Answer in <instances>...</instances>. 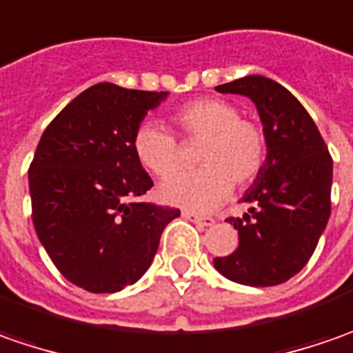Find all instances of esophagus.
<instances>
[{"label":"esophagus","instance_id":"esophagus-1","mask_svg":"<svg viewBox=\"0 0 353 353\" xmlns=\"http://www.w3.org/2000/svg\"><path fill=\"white\" fill-rule=\"evenodd\" d=\"M181 216H183V219H188V221H191V223H195V225H201V226H213L214 225V221L211 219V216H201V214L191 213V211H183V213H181Z\"/></svg>","mask_w":353,"mask_h":353}]
</instances>
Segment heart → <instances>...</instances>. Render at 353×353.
Returning a JSON list of instances; mask_svg holds the SVG:
<instances>
[{"label": "heart", "instance_id": "1", "mask_svg": "<svg viewBox=\"0 0 353 353\" xmlns=\"http://www.w3.org/2000/svg\"><path fill=\"white\" fill-rule=\"evenodd\" d=\"M181 132L203 140L201 168L176 172L158 188L160 199L195 213H207L228 197L232 181L238 188L252 183L265 164V137L261 128L240 119V111L223 99H199L181 107L174 117ZM139 162L156 176L170 174L177 164L176 137L158 123H142L132 139Z\"/></svg>", "mask_w": 353, "mask_h": 353}]
</instances>
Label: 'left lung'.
<instances>
[{
  "mask_svg": "<svg viewBox=\"0 0 353 353\" xmlns=\"http://www.w3.org/2000/svg\"><path fill=\"white\" fill-rule=\"evenodd\" d=\"M214 90L256 105L268 146L240 199L248 213L226 219L238 230V248L214 258V270L242 285L285 283L307 265L328 223L332 158L307 109L274 79L246 76Z\"/></svg>",
  "mask_w": 353,
  "mask_h": 353,
  "instance_id": "obj_1",
  "label": "left lung"
}]
</instances>
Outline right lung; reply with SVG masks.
Segmentation results:
<instances>
[{
    "label": "right lung",
    "mask_w": 353,
    "mask_h": 353,
    "mask_svg": "<svg viewBox=\"0 0 353 353\" xmlns=\"http://www.w3.org/2000/svg\"><path fill=\"white\" fill-rule=\"evenodd\" d=\"M168 92L97 83L46 127L29 170L32 223L60 274L92 293H117L148 272L177 209L134 203L152 179L132 139Z\"/></svg>",
    "instance_id": "right-lung-1"
}]
</instances>
